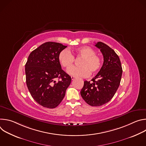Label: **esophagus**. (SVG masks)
Wrapping results in <instances>:
<instances>
[{
    "label": "esophagus",
    "mask_w": 146,
    "mask_h": 146,
    "mask_svg": "<svg viewBox=\"0 0 146 146\" xmlns=\"http://www.w3.org/2000/svg\"><path fill=\"white\" fill-rule=\"evenodd\" d=\"M71 78H72V80H73L75 79V77H74V76H71Z\"/></svg>",
    "instance_id": "34e87169"
}]
</instances>
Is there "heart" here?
Listing matches in <instances>:
<instances>
[{
    "mask_svg": "<svg viewBox=\"0 0 146 146\" xmlns=\"http://www.w3.org/2000/svg\"><path fill=\"white\" fill-rule=\"evenodd\" d=\"M74 55L77 58H82L78 67H71L74 62V57L68 49L62 50L58 55V60L64 68H69L67 72L69 74L78 77H86L90 73L95 74L101 68L102 60L96 55V51L90 47L83 46L77 48Z\"/></svg>",
    "mask_w": 146,
    "mask_h": 146,
    "instance_id": "b5f03b06",
    "label": "heart"
}]
</instances>
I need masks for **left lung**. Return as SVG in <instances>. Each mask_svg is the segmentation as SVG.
<instances>
[{
	"label": "left lung",
	"mask_w": 146,
	"mask_h": 146,
	"mask_svg": "<svg viewBox=\"0 0 146 146\" xmlns=\"http://www.w3.org/2000/svg\"><path fill=\"white\" fill-rule=\"evenodd\" d=\"M95 46L103 54V64L91 81H84L80 94L89 105L100 106L114 96L120 84L122 69L119 56L112 48L100 41Z\"/></svg>",
	"instance_id": "obj_1"
}]
</instances>
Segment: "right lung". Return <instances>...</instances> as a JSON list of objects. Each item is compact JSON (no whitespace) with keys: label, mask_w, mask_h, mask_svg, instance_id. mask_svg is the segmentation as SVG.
I'll list each match as a JSON object with an SVG mask.
<instances>
[{"label":"right lung","mask_w":146,"mask_h":146,"mask_svg":"<svg viewBox=\"0 0 146 146\" xmlns=\"http://www.w3.org/2000/svg\"><path fill=\"white\" fill-rule=\"evenodd\" d=\"M66 47L51 41L43 43L29 54L25 64L29 91L33 99L44 108L57 107L70 84L72 78L61 69L58 60L59 54Z\"/></svg>","instance_id":"obj_1"}]
</instances>
